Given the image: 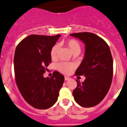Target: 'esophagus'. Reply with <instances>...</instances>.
Masks as SVG:
<instances>
[{
    "label": "esophagus",
    "mask_w": 127,
    "mask_h": 127,
    "mask_svg": "<svg viewBox=\"0 0 127 127\" xmlns=\"http://www.w3.org/2000/svg\"><path fill=\"white\" fill-rule=\"evenodd\" d=\"M69 79H70V78H69V77H67V76H65V77H64L65 81H67V80H69Z\"/></svg>",
    "instance_id": "esophagus-1"
}]
</instances>
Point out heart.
Wrapping results in <instances>:
<instances>
[{"label": "heart", "instance_id": "1", "mask_svg": "<svg viewBox=\"0 0 127 127\" xmlns=\"http://www.w3.org/2000/svg\"><path fill=\"white\" fill-rule=\"evenodd\" d=\"M65 45L68 47V49L70 50V51L73 53L74 55L75 54H79L81 52V44L77 40L69 39L66 41ZM59 45L55 44L51 48V50L50 52L51 58L53 60H57L58 58V51H59ZM76 67L75 65L73 63H69L62 62L60 63L57 66V68L60 72L65 74H68L73 70Z\"/></svg>", "mask_w": 127, "mask_h": 127}]
</instances>
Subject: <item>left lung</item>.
<instances>
[{
    "instance_id": "obj_1",
    "label": "left lung",
    "mask_w": 127,
    "mask_h": 127,
    "mask_svg": "<svg viewBox=\"0 0 127 127\" xmlns=\"http://www.w3.org/2000/svg\"><path fill=\"white\" fill-rule=\"evenodd\" d=\"M70 35L85 43V58L75 73L85 76L82 83L76 80L77 87L73 92L76 102L85 108L99 104L108 92L112 84L113 58L110 47L100 37L92 32L73 33Z\"/></svg>"
}]
</instances>
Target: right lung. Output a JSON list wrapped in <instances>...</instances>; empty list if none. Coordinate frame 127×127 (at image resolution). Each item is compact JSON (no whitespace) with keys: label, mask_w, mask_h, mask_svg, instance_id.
<instances>
[{"label":"right lung","mask_w":127,"mask_h":127,"mask_svg":"<svg viewBox=\"0 0 127 127\" xmlns=\"http://www.w3.org/2000/svg\"><path fill=\"white\" fill-rule=\"evenodd\" d=\"M61 36L32 34L19 43L14 58V72L19 90L27 103L45 110L55 104L64 77L57 71L44 78L46 67L51 62V48Z\"/></svg>","instance_id":"add662e5"}]
</instances>
